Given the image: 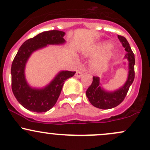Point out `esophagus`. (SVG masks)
<instances>
[{
  "instance_id": "34e87169",
  "label": "esophagus",
  "mask_w": 150,
  "mask_h": 150,
  "mask_svg": "<svg viewBox=\"0 0 150 150\" xmlns=\"http://www.w3.org/2000/svg\"><path fill=\"white\" fill-rule=\"evenodd\" d=\"M76 77H77V78H80V77H81L82 76H83V71L80 69V70H77L76 72Z\"/></svg>"
}]
</instances>
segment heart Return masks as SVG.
I'll return each instance as SVG.
<instances>
[{
  "label": "heart",
  "instance_id": "heart-1",
  "mask_svg": "<svg viewBox=\"0 0 150 150\" xmlns=\"http://www.w3.org/2000/svg\"><path fill=\"white\" fill-rule=\"evenodd\" d=\"M111 47V44L109 43H104V44L101 46V49H108V48H110ZM112 55H113V51L112 50H109V51H108V53L107 54H106L105 57H104V61H107L109 60V59H110L111 57H112ZM99 67H100V64H98V63H94V64H93L92 65H91V68H92L94 70H96V69H98L99 68Z\"/></svg>",
  "mask_w": 150,
  "mask_h": 150
}]
</instances>
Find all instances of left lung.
Masks as SVG:
<instances>
[{
    "instance_id": "1",
    "label": "left lung",
    "mask_w": 150,
    "mask_h": 150,
    "mask_svg": "<svg viewBox=\"0 0 150 150\" xmlns=\"http://www.w3.org/2000/svg\"><path fill=\"white\" fill-rule=\"evenodd\" d=\"M118 38L127 51L125 59L128 61V76L125 84L114 91H107L104 89L101 86L99 77L93 76L92 83L86 90V95L90 103L99 109H112L121 104L125 99L129 88L134 79V54L125 37L118 35Z\"/></svg>"
}]
</instances>
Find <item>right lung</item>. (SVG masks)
Instances as JSON below:
<instances>
[{
    "mask_svg": "<svg viewBox=\"0 0 150 150\" xmlns=\"http://www.w3.org/2000/svg\"><path fill=\"white\" fill-rule=\"evenodd\" d=\"M65 32L52 30L39 33L27 40L18 51L11 66V86L17 101L24 108L34 112H46L56 103L64 81L75 74L76 71H61L49 84L43 88H33L25 76V64L34 51L47 45H62L66 42Z\"/></svg>",
    "mask_w": 150,
    "mask_h": 150,
    "instance_id": "1",
    "label": "right lung"
}]
</instances>
